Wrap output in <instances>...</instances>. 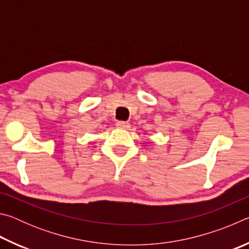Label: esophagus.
<instances>
[{"label":"esophagus","mask_w":249,"mask_h":249,"mask_svg":"<svg viewBox=\"0 0 249 249\" xmlns=\"http://www.w3.org/2000/svg\"><path fill=\"white\" fill-rule=\"evenodd\" d=\"M116 126L121 129H127L130 125H129V123H126V122H121L120 121V122H117V123H116Z\"/></svg>","instance_id":"esophagus-1"}]
</instances>
